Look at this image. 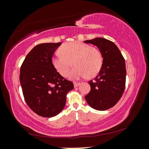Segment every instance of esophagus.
Returning <instances> with one entry per match:
<instances>
[{
	"label": "esophagus",
	"instance_id": "obj_1",
	"mask_svg": "<svg viewBox=\"0 0 149 149\" xmlns=\"http://www.w3.org/2000/svg\"><path fill=\"white\" fill-rule=\"evenodd\" d=\"M74 87H77L79 86L80 85V83H78V82H74Z\"/></svg>",
	"mask_w": 149,
	"mask_h": 149
}]
</instances>
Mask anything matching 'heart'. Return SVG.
I'll use <instances>...</instances> for the list:
<instances>
[{
    "label": "heart",
    "instance_id": "heart-1",
    "mask_svg": "<svg viewBox=\"0 0 149 149\" xmlns=\"http://www.w3.org/2000/svg\"><path fill=\"white\" fill-rule=\"evenodd\" d=\"M59 53L52 58V64L63 77L68 75L73 79H79L87 76L93 77L102 68L103 57L99 49L84 42L73 41L63 44L58 49Z\"/></svg>",
    "mask_w": 149,
    "mask_h": 149
}]
</instances>
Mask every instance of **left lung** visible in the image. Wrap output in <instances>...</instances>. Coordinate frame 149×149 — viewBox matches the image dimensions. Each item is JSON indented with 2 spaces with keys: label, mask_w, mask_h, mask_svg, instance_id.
Wrapping results in <instances>:
<instances>
[{
  "label": "left lung",
  "mask_w": 149,
  "mask_h": 149,
  "mask_svg": "<svg viewBox=\"0 0 149 149\" xmlns=\"http://www.w3.org/2000/svg\"><path fill=\"white\" fill-rule=\"evenodd\" d=\"M95 45L102 52L103 64L99 75L89 81L91 91L85 100L91 107L106 110L119 101L125 87L126 68L124 58L114 42L97 37L85 41Z\"/></svg>",
  "instance_id": "8db88e82"
}]
</instances>
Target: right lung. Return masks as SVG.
<instances>
[{"instance_id": "obj_1", "label": "right lung", "mask_w": 149, "mask_h": 149, "mask_svg": "<svg viewBox=\"0 0 149 149\" xmlns=\"http://www.w3.org/2000/svg\"><path fill=\"white\" fill-rule=\"evenodd\" d=\"M62 42L42 43L30 51L20 68L19 81L29 107L45 118L53 117L63 110L67 93L74 89L52 64L55 50Z\"/></svg>"}]
</instances>
